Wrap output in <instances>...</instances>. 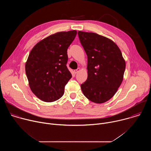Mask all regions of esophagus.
<instances>
[{"mask_svg": "<svg viewBox=\"0 0 151 151\" xmlns=\"http://www.w3.org/2000/svg\"><path fill=\"white\" fill-rule=\"evenodd\" d=\"M80 70H81V69H80L79 68H78L77 69H76V70H74V72H75V73H77L79 72Z\"/></svg>", "mask_w": 151, "mask_h": 151, "instance_id": "1", "label": "esophagus"}]
</instances>
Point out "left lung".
Masks as SVG:
<instances>
[{"label": "left lung", "mask_w": 151, "mask_h": 151, "mask_svg": "<svg viewBox=\"0 0 151 151\" xmlns=\"http://www.w3.org/2000/svg\"><path fill=\"white\" fill-rule=\"evenodd\" d=\"M88 58L87 81L81 84L83 95L96 103L110 100L121 85L125 61L114 42L95 33L78 31Z\"/></svg>", "instance_id": "8db88e82"}]
</instances>
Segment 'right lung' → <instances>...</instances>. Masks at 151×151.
<instances>
[{
    "label": "right lung",
    "mask_w": 151,
    "mask_h": 151,
    "mask_svg": "<svg viewBox=\"0 0 151 151\" xmlns=\"http://www.w3.org/2000/svg\"><path fill=\"white\" fill-rule=\"evenodd\" d=\"M77 32H61L39 42L26 63V73L33 93L45 102L61 98L64 87L72 78L66 64L67 50Z\"/></svg>",
    "instance_id": "obj_1"
}]
</instances>
